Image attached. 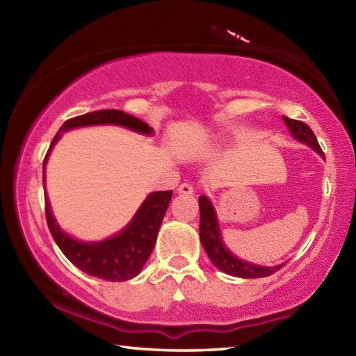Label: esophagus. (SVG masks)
<instances>
[{"instance_id": "34e87169", "label": "esophagus", "mask_w": 356, "mask_h": 356, "mask_svg": "<svg viewBox=\"0 0 356 356\" xmlns=\"http://www.w3.org/2000/svg\"><path fill=\"white\" fill-rule=\"evenodd\" d=\"M179 193H182V195H193V191H195V188H193V185L188 184V182H184L179 185L177 188Z\"/></svg>"}]
</instances>
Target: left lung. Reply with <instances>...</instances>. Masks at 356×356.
Returning a JSON list of instances; mask_svg holds the SVG:
<instances>
[{
	"label": "left lung",
	"mask_w": 356,
	"mask_h": 356,
	"mask_svg": "<svg viewBox=\"0 0 356 356\" xmlns=\"http://www.w3.org/2000/svg\"><path fill=\"white\" fill-rule=\"evenodd\" d=\"M282 120L286 122L295 140L306 144V146H309L311 149H314L317 154H321L323 156V152L321 146H318L314 131H312L308 125L301 122V120L289 119L286 116H282ZM200 212H201V222H200L201 243L204 246V250H206L210 261H212L215 267L220 268L221 272H225L231 276H237V278L252 280V278H265V276L273 275L275 272H278L282 265H284L281 264V265H273V267H262V265L246 262V261H242V259H238L237 256H234L232 252L227 250L225 242H222L218 218H216L215 209L207 196H200Z\"/></svg>",
	"instance_id": "left-lung-1"
}]
</instances>
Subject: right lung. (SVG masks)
Wrapping results in <instances>:
<instances>
[{"label":"right lung","mask_w":356,"mask_h":356,"mask_svg":"<svg viewBox=\"0 0 356 356\" xmlns=\"http://www.w3.org/2000/svg\"><path fill=\"white\" fill-rule=\"evenodd\" d=\"M120 125L130 129L136 134L152 135L154 130L141 119L119 110H100L92 111L83 116L65 120L63 127L53 138L50 149L44 160V184H45V166L50 152L59 141L64 131L89 127V125ZM172 191H155L144 200L134 218L122 231L100 242H81L70 237L64 232L53 216L50 201L45 196V215L48 229L55 238L59 250L69 261L81 270V272L106 281H127L135 278L141 272L144 264L147 262L150 252L159 236V229L163 221L166 209L170 206Z\"/></svg>","instance_id":"1"}]
</instances>
